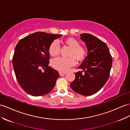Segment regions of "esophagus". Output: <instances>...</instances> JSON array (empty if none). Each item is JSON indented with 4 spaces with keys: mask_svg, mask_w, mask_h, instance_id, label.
I'll use <instances>...</instances> for the list:
<instances>
[{
    "mask_svg": "<svg viewBox=\"0 0 130 130\" xmlns=\"http://www.w3.org/2000/svg\"><path fill=\"white\" fill-rule=\"evenodd\" d=\"M66 73H67L66 72H59V75H65Z\"/></svg>",
    "mask_w": 130,
    "mask_h": 130,
    "instance_id": "obj_1",
    "label": "esophagus"
}]
</instances>
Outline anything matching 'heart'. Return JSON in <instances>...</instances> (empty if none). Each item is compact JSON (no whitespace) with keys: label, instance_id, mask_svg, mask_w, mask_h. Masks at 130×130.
Masks as SVG:
<instances>
[{"label":"heart","instance_id":"obj_1","mask_svg":"<svg viewBox=\"0 0 130 130\" xmlns=\"http://www.w3.org/2000/svg\"><path fill=\"white\" fill-rule=\"evenodd\" d=\"M65 45L68 46L70 50L68 53V58L57 57L52 59L51 64L52 67L60 72H64L72 66L75 64V59L78 61H82L86 56V50L83 46L80 45L79 41L74 38H68L64 41ZM60 46L57 41H53L50 44L48 48L50 54L52 56H55L59 54Z\"/></svg>","mask_w":130,"mask_h":130}]
</instances>
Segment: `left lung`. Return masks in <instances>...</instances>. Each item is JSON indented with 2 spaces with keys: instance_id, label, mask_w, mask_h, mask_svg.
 Instances as JSON below:
<instances>
[{
  "instance_id": "1",
  "label": "left lung",
  "mask_w": 130,
  "mask_h": 130,
  "mask_svg": "<svg viewBox=\"0 0 130 130\" xmlns=\"http://www.w3.org/2000/svg\"><path fill=\"white\" fill-rule=\"evenodd\" d=\"M80 39L85 43L88 56L78 67L83 71L75 73L70 84L72 90L84 96L99 91L108 80L112 64L108 47L103 41L89 34H82Z\"/></svg>"
}]
</instances>
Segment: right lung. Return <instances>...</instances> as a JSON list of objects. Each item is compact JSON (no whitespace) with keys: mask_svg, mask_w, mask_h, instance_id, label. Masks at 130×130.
Here are the masks:
<instances>
[{"mask_svg":"<svg viewBox=\"0 0 130 130\" xmlns=\"http://www.w3.org/2000/svg\"><path fill=\"white\" fill-rule=\"evenodd\" d=\"M62 35L35 32L19 41L12 65L16 78L23 89L32 96H42L55 87L58 72L49 64L48 48Z\"/></svg>","mask_w":130,"mask_h":130,"instance_id":"obj_1","label":"right lung"}]
</instances>
